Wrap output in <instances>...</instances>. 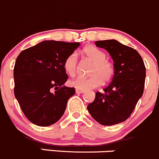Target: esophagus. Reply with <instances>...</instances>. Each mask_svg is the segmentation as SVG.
<instances>
[{"instance_id":"1","label":"esophagus","mask_w":159,"mask_h":159,"mask_svg":"<svg viewBox=\"0 0 159 159\" xmlns=\"http://www.w3.org/2000/svg\"><path fill=\"white\" fill-rule=\"evenodd\" d=\"M76 93H78V94H80V93H84L85 91H83V90H80V89H76Z\"/></svg>"}]
</instances>
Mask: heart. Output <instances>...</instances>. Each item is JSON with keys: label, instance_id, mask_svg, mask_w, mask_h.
Here are the masks:
<instances>
[{"label": "heart", "instance_id": "heart-1", "mask_svg": "<svg viewBox=\"0 0 159 159\" xmlns=\"http://www.w3.org/2000/svg\"><path fill=\"white\" fill-rule=\"evenodd\" d=\"M82 54L91 60L93 65L90 70L91 76L89 78L78 77L70 81V85L77 89L89 90L97 88L102 83H107L112 79L114 74V64L105 58L106 54L101 49L93 45H87L82 50ZM65 72L69 76H76L77 71V57L73 53L66 57L64 62Z\"/></svg>", "mask_w": 159, "mask_h": 159}]
</instances>
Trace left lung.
I'll use <instances>...</instances> for the list:
<instances>
[{"instance_id":"1","label":"left lung","mask_w":159,"mask_h":159,"mask_svg":"<svg viewBox=\"0 0 159 159\" xmlns=\"http://www.w3.org/2000/svg\"><path fill=\"white\" fill-rule=\"evenodd\" d=\"M95 44L109 53L114 61V74L104 89L105 93H95V100L87 109L102 125H114L127 120L143 95L146 67L139 53L117 40L97 41Z\"/></svg>"}]
</instances>
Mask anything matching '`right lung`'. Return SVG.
I'll use <instances>...</instances> for the list:
<instances>
[{
	"label": "right lung",
	"mask_w": 159,
	"mask_h": 159,
	"mask_svg": "<svg viewBox=\"0 0 159 159\" xmlns=\"http://www.w3.org/2000/svg\"><path fill=\"white\" fill-rule=\"evenodd\" d=\"M80 45L43 41L19 54L13 70L14 95L32 124L47 127L64 114L68 99L76 92L64 85L68 79L64 62Z\"/></svg>",
	"instance_id": "add662e5"
}]
</instances>
